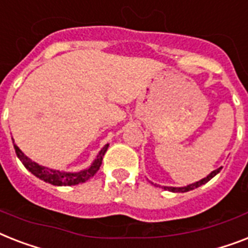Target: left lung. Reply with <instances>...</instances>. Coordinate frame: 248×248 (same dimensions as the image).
Returning <instances> with one entry per match:
<instances>
[{
	"label": "left lung",
	"mask_w": 248,
	"mask_h": 248,
	"mask_svg": "<svg viewBox=\"0 0 248 248\" xmlns=\"http://www.w3.org/2000/svg\"><path fill=\"white\" fill-rule=\"evenodd\" d=\"M220 170H222V167H220V168H218V170H213V172H211L209 176H206L205 178H202V180L197 181V182H195V183H191V185H188V186H185V187H167V186H164V190L172 191V192H187V191L195 190V188H197V187L202 186V185H205L206 182H209V181H210L213 177H215L219 172H220ZM153 185H154V186H156L155 183H153Z\"/></svg>",
	"instance_id": "obj_1"
}]
</instances>
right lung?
I'll use <instances>...</instances> for the list:
<instances>
[{
    "label": "right lung",
    "mask_w": 248,
    "mask_h": 248,
    "mask_svg": "<svg viewBox=\"0 0 248 248\" xmlns=\"http://www.w3.org/2000/svg\"><path fill=\"white\" fill-rule=\"evenodd\" d=\"M14 148H15L16 155L17 158L21 160V163L24 164L26 170L31 172L35 177H38L39 180L44 181V182L51 183L54 186H74V185H78V183H82L88 181L89 178H92L94 174H95L100 168V164H102V160H103V156L106 154L107 149L109 146V144L104 145L102 150L99 152V154L96 155L95 160L93 162L92 166L89 168H86L84 170H80V172H62V170H51V168H47V167L39 166L38 163L33 162L31 159H29L28 156L24 154L21 150L19 149V146L14 142Z\"/></svg>",
    "instance_id": "obj_1"
}]
</instances>
